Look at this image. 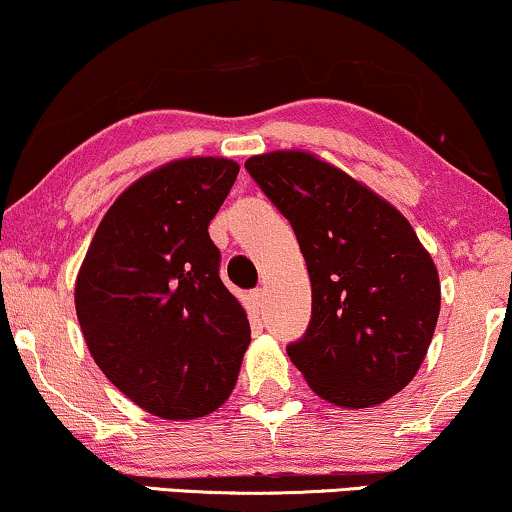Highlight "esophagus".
<instances>
[{"label":"esophagus","mask_w":512,"mask_h":512,"mask_svg":"<svg viewBox=\"0 0 512 512\" xmlns=\"http://www.w3.org/2000/svg\"><path fill=\"white\" fill-rule=\"evenodd\" d=\"M262 302H264V290H262V288L250 290V295H248V309H250L252 316H260V312H262Z\"/></svg>","instance_id":"obj_1"}]
</instances>
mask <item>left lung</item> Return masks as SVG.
Returning <instances> with one entry per match:
<instances>
[{"mask_svg": "<svg viewBox=\"0 0 512 512\" xmlns=\"http://www.w3.org/2000/svg\"><path fill=\"white\" fill-rule=\"evenodd\" d=\"M245 170L293 226L312 319L288 345L309 387L368 409L418 373L439 316L437 267L397 208L304 151L252 155Z\"/></svg>", "mask_w": 512, "mask_h": 512, "instance_id": "8db88e82", "label": "left lung"}]
</instances>
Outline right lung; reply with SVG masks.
Masks as SVG:
<instances>
[{
	"label": "right lung",
	"mask_w": 512,
	"mask_h": 512,
	"mask_svg": "<svg viewBox=\"0 0 512 512\" xmlns=\"http://www.w3.org/2000/svg\"><path fill=\"white\" fill-rule=\"evenodd\" d=\"M238 170L226 158H184L134 181L77 274V321L96 366L153 416H208L238 380L250 323L208 234Z\"/></svg>",
	"instance_id": "1"
}]
</instances>
